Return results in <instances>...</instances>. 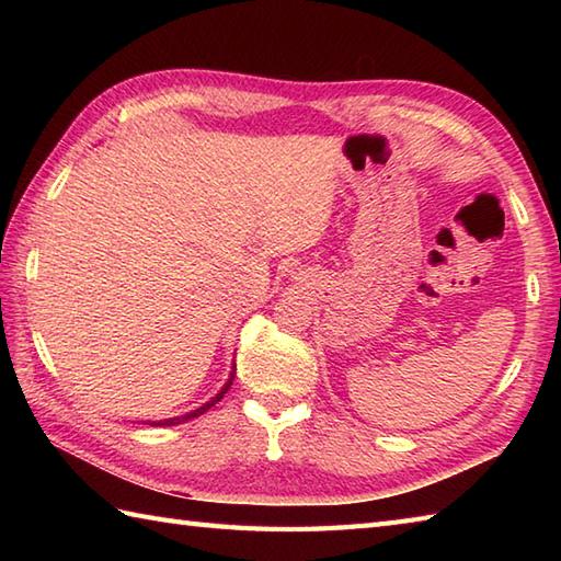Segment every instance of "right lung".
<instances>
[{
	"mask_svg": "<svg viewBox=\"0 0 561 561\" xmlns=\"http://www.w3.org/2000/svg\"><path fill=\"white\" fill-rule=\"evenodd\" d=\"M231 383H233V374H231V378H229V383H226L224 388H221V392H217V398H211L207 404H202L199 410H195V412H190V414H183V416H173V420H163V422H149V426H173V424H181V422H187V420H193V416H197V414H205L211 404H217L221 398H224V392L231 388Z\"/></svg>",
	"mask_w": 561,
	"mask_h": 561,
	"instance_id": "right-lung-1",
	"label": "right lung"
}]
</instances>
